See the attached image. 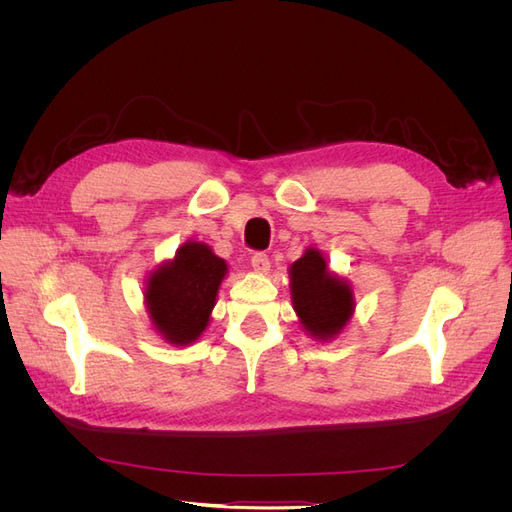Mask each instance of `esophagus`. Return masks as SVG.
Returning <instances> with one entry per match:
<instances>
[{"instance_id":"1","label":"esophagus","mask_w":512,"mask_h":512,"mask_svg":"<svg viewBox=\"0 0 512 512\" xmlns=\"http://www.w3.org/2000/svg\"><path fill=\"white\" fill-rule=\"evenodd\" d=\"M250 265H252V269H254L256 273H269V269H271L269 256H267V254H262V252H258V254H254V256H252Z\"/></svg>"}]
</instances>
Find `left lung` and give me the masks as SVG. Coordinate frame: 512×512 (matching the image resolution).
<instances>
[{"label": "left lung", "instance_id": "8db88e82", "mask_svg": "<svg viewBox=\"0 0 512 512\" xmlns=\"http://www.w3.org/2000/svg\"><path fill=\"white\" fill-rule=\"evenodd\" d=\"M288 273L292 307L301 327L320 342L342 333L354 314V292L346 280L329 271L320 250L307 247Z\"/></svg>", "mask_w": 512, "mask_h": 512}]
</instances>
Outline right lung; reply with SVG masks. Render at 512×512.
I'll use <instances>...</instances> for the list:
<instances>
[{
    "mask_svg": "<svg viewBox=\"0 0 512 512\" xmlns=\"http://www.w3.org/2000/svg\"><path fill=\"white\" fill-rule=\"evenodd\" d=\"M226 260L200 241L183 243L173 260L153 269L145 284V307L153 329L168 344L188 346L207 329Z\"/></svg>",
    "mask_w": 512,
    "mask_h": 512,
    "instance_id": "add662e5",
    "label": "right lung"
}]
</instances>
